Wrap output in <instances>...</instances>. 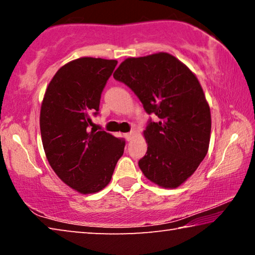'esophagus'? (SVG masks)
<instances>
[{
	"instance_id": "esophagus-1",
	"label": "esophagus",
	"mask_w": 255,
	"mask_h": 255,
	"mask_svg": "<svg viewBox=\"0 0 255 255\" xmlns=\"http://www.w3.org/2000/svg\"><path fill=\"white\" fill-rule=\"evenodd\" d=\"M132 137H133V132H127V133H125V138H126L127 140H130Z\"/></svg>"
}]
</instances>
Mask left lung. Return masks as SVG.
<instances>
[{
  "label": "left lung",
  "instance_id": "8db88e82",
  "mask_svg": "<svg viewBox=\"0 0 255 255\" xmlns=\"http://www.w3.org/2000/svg\"><path fill=\"white\" fill-rule=\"evenodd\" d=\"M114 77L158 117L143 132L147 152L138 162L143 174L158 187H180L200 165L210 141V108L195 73L161 51L126 58Z\"/></svg>",
  "mask_w": 255,
  "mask_h": 255
}]
</instances>
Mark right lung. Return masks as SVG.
Instances as JSON below:
<instances>
[{
  "label": "right lung",
  "instance_id": "1",
  "mask_svg": "<svg viewBox=\"0 0 255 255\" xmlns=\"http://www.w3.org/2000/svg\"><path fill=\"white\" fill-rule=\"evenodd\" d=\"M116 59L81 57L56 72L40 108V132L46 157L58 178L82 195L109 184L123 156L125 140L89 129L99 111L102 90Z\"/></svg>",
  "mask_w": 255,
  "mask_h": 255
}]
</instances>
